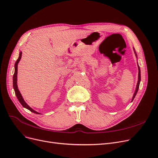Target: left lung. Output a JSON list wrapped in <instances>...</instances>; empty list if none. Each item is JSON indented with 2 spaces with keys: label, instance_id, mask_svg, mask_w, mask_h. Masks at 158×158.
Returning <instances> with one entry per match:
<instances>
[{
  "label": "left lung",
  "instance_id": "left-lung-1",
  "mask_svg": "<svg viewBox=\"0 0 158 158\" xmlns=\"http://www.w3.org/2000/svg\"><path fill=\"white\" fill-rule=\"evenodd\" d=\"M134 52H135V56H136V58H137V54H136V52H135V50L134 48ZM137 66H138V70H139V73H138V81H137V86H136L135 91V93H134V94L133 97H132L131 102L134 100V98H135V95H136V94H137V91H138L139 87L140 81H141V71H140V67H139V66L138 64H137Z\"/></svg>",
  "mask_w": 158,
  "mask_h": 158
}]
</instances>
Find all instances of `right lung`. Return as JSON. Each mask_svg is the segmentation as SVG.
Instances as JSON below:
<instances>
[{"label": "right lung", "mask_w": 158, "mask_h": 158, "mask_svg": "<svg viewBox=\"0 0 158 158\" xmlns=\"http://www.w3.org/2000/svg\"><path fill=\"white\" fill-rule=\"evenodd\" d=\"M21 56H22V52L21 51L19 53V58L17 59V60L16 61L15 64V72H14V77H13V86H14V89L15 93V95L18 99V100L19 101V102L21 104V105L24 107V108L28 109V110H30V111L33 112L34 113H36V114H40L38 112L35 111V110H34L32 108H31L25 102V101L24 100L21 94L18 89V87H17V65L19 62L21 58Z\"/></svg>", "instance_id": "add662e5"}]
</instances>
